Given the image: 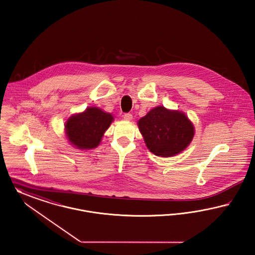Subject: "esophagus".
I'll use <instances>...</instances> for the list:
<instances>
[{
  "mask_svg": "<svg viewBox=\"0 0 255 255\" xmlns=\"http://www.w3.org/2000/svg\"><path fill=\"white\" fill-rule=\"evenodd\" d=\"M124 119H125L126 121H131V120H132V115H131L130 113H126V114L124 115Z\"/></svg>",
  "mask_w": 255,
  "mask_h": 255,
  "instance_id": "34e87169",
  "label": "esophagus"
}]
</instances>
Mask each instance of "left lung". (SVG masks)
Instances as JSON below:
<instances>
[{
    "label": "left lung",
    "mask_w": 255,
    "mask_h": 255,
    "mask_svg": "<svg viewBox=\"0 0 255 255\" xmlns=\"http://www.w3.org/2000/svg\"><path fill=\"white\" fill-rule=\"evenodd\" d=\"M146 146L153 154L171 157L189 146L195 128L187 116L178 110L156 107L138 121Z\"/></svg>",
    "instance_id": "1"
}]
</instances>
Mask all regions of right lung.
<instances>
[{
  "instance_id": "add662e5",
  "label": "right lung",
  "mask_w": 255,
  "mask_h": 255,
  "mask_svg": "<svg viewBox=\"0 0 255 255\" xmlns=\"http://www.w3.org/2000/svg\"><path fill=\"white\" fill-rule=\"evenodd\" d=\"M113 120L110 113L101 108H87L83 112L71 116L65 123L68 140L80 149L98 147Z\"/></svg>"
}]
</instances>
